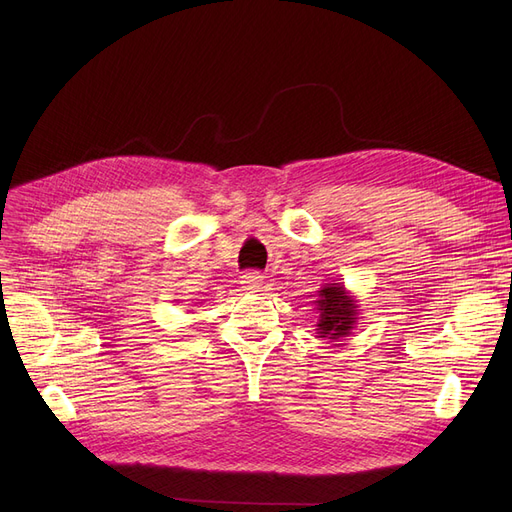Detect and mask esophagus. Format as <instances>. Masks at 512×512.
<instances>
[{"mask_svg":"<svg viewBox=\"0 0 512 512\" xmlns=\"http://www.w3.org/2000/svg\"><path fill=\"white\" fill-rule=\"evenodd\" d=\"M240 284H242V288H245V290L257 292L263 286V276L259 272H247L245 276L240 278Z\"/></svg>","mask_w":512,"mask_h":512,"instance_id":"obj_1","label":"esophagus"}]
</instances>
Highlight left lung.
Instances as JSON below:
<instances>
[{
    "mask_svg": "<svg viewBox=\"0 0 512 512\" xmlns=\"http://www.w3.org/2000/svg\"><path fill=\"white\" fill-rule=\"evenodd\" d=\"M319 307V324L317 334L321 338L330 336L332 340L346 336L355 324L357 307L351 297H346L342 286H328L319 290V299L315 301Z\"/></svg>",
    "mask_w": 512,
    "mask_h": 512,
    "instance_id": "1",
    "label": "left lung"
}]
</instances>
